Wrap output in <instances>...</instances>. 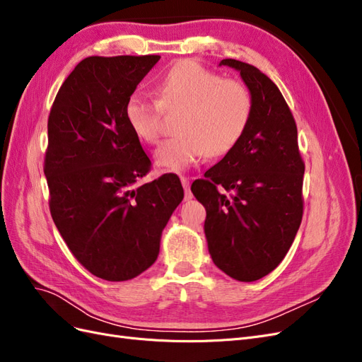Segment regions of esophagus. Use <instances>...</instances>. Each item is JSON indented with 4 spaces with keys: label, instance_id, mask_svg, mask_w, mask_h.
Instances as JSON below:
<instances>
[{
    "label": "esophagus",
    "instance_id": "esophagus-1",
    "mask_svg": "<svg viewBox=\"0 0 362 362\" xmlns=\"http://www.w3.org/2000/svg\"><path fill=\"white\" fill-rule=\"evenodd\" d=\"M181 184H182V187H184V193H185L184 198H185V201L192 199L193 194H192V192H190V180L185 178V177H181Z\"/></svg>",
    "mask_w": 362,
    "mask_h": 362
}]
</instances>
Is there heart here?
<instances>
[{"label":"heart","mask_w":362,"mask_h":362,"mask_svg":"<svg viewBox=\"0 0 362 362\" xmlns=\"http://www.w3.org/2000/svg\"><path fill=\"white\" fill-rule=\"evenodd\" d=\"M156 98L146 93L128 96L124 107L127 125L145 144L158 141L164 110L184 108L180 136L156 151L157 166L184 172L206 156L231 151L250 122L254 112L250 90L237 80L205 68L194 60L177 62L156 81Z\"/></svg>","instance_id":"heart-1"}]
</instances>
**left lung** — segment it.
Wrapping results in <instances>:
<instances>
[{"label":"left lung","mask_w":362,"mask_h":362,"mask_svg":"<svg viewBox=\"0 0 362 362\" xmlns=\"http://www.w3.org/2000/svg\"><path fill=\"white\" fill-rule=\"evenodd\" d=\"M222 64L240 72L254 112L238 144L205 180L192 184V192L205 206L213 262L228 276L252 282L279 266L298 234L305 164L294 117L276 84L249 63L225 59Z\"/></svg>","instance_id":"left-lung-1"}]
</instances>
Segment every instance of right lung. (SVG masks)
Returning a JSON list of instances; mask_svg holds the SVG:
<instances>
[{
	"label": "right lung",
	"mask_w": 362,
	"mask_h": 362,
	"mask_svg": "<svg viewBox=\"0 0 362 362\" xmlns=\"http://www.w3.org/2000/svg\"><path fill=\"white\" fill-rule=\"evenodd\" d=\"M160 56L87 57L62 84L48 117L49 211L92 275L128 281L154 264L184 198L173 173L136 185L151 169L124 107Z\"/></svg>",
	"instance_id": "1"
}]
</instances>
